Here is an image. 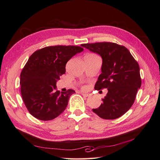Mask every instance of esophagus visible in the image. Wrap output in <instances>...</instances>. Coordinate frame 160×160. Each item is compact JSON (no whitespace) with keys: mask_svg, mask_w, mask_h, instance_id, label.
I'll return each mask as SVG.
<instances>
[{"mask_svg":"<svg viewBox=\"0 0 160 160\" xmlns=\"http://www.w3.org/2000/svg\"><path fill=\"white\" fill-rule=\"evenodd\" d=\"M81 94L83 95V96H84V97H86V98L89 95V94H88V93H81Z\"/></svg>","mask_w":160,"mask_h":160,"instance_id":"34e87169","label":"esophagus"}]
</instances>
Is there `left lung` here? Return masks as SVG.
Wrapping results in <instances>:
<instances>
[{
	"label": "left lung",
	"instance_id": "left-lung-1",
	"mask_svg": "<svg viewBox=\"0 0 160 160\" xmlns=\"http://www.w3.org/2000/svg\"><path fill=\"white\" fill-rule=\"evenodd\" d=\"M102 58L101 73L95 89H108L103 103L93 111L105 119L119 118L131 108L142 85L139 67L129 50L114 42L81 45Z\"/></svg>",
	"mask_w": 160,
	"mask_h": 160
}]
</instances>
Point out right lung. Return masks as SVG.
I'll list each match as a JSON object with an SVG mask.
<instances>
[{
  "mask_svg": "<svg viewBox=\"0 0 160 160\" xmlns=\"http://www.w3.org/2000/svg\"><path fill=\"white\" fill-rule=\"evenodd\" d=\"M83 51L78 46H51L33 52L21 73V92L33 117L49 121L62 113L75 92L57 91L56 83L65 73L67 61Z\"/></svg>",
  "mask_w": 160,
  "mask_h": 160,
  "instance_id": "right-lung-1",
  "label": "right lung"
}]
</instances>
